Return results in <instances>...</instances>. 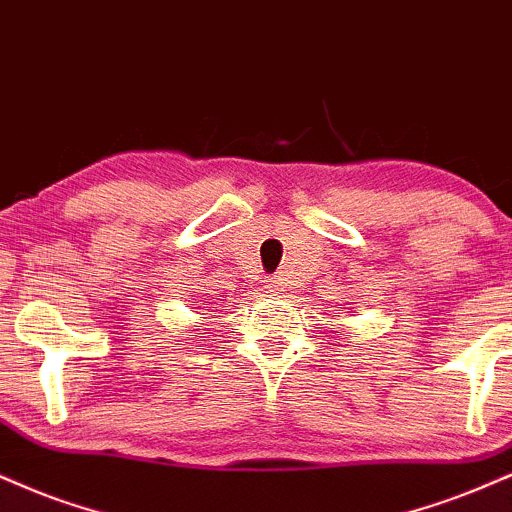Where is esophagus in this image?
<instances>
[{"label":"esophagus","mask_w":512,"mask_h":512,"mask_svg":"<svg viewBox=\"0 0 512 512\" xmlns=\"http://www.w3.org/2000/svg\"><path fill=\"white\" fill-rule=\"evenodd\" d=\"M266 287H268V292L280 294V292H282V282H280V277H268V280H266Z\"/></svg>","instance_id":"esophagus-1"}]
</instances>
